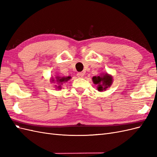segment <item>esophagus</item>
I'll list each match as a JSON object with an SVG mask.
<instances>
[{"label":"esophagus","mask_w":157,"mask_h":157,"mask_svg":"<svg viewBox=\"0 0 157 157\" xmlns=\"http://www.w3.org/2000/svg\"><path fill=\"white\" fill-rule=\"evenodd\" d=\"M77 77L78 78H82L84 77V73H77Z\"/></svg>","instance_id":"34e87169"}]
</instances>
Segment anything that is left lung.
Segmentation results:
<instances>
[{
	"label": "left lung",
	"instance_id": "obj_1",
	"mask_svg": "<svg viewBox=\"0 0 157 157\" xmlns=\"http://www.w3.org/2000/svg\"><path fill=\"white\" fill-rule=\"evenodd\" d=\"M93 82L97 84L98 91H105L113 83V77L107 73H103L99 76H95L92 78Z\"/></svg>",
	"mask_w": 157,
	"mask_h": 157
}]
</instances>
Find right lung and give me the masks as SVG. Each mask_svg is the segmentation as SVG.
<instances>
[{
    "mask_svg": "<svg viewBox=\"0 0 157 157\" xmlns=\"http://www.w3.org/2000/svg\"><path fill=\"white\" fill-rule=\"evenodd\" d=\"M71 78V77H58V76H57V77H56L55 79L54 78H52V82L54 83L56 82L58 83V86H57V85H55V86H58V88H61V85H62L63 83L65 82H67L68 80H70Z\"/></svg>",
    "mask_w": 157,
    "mask_h": 157,
    "instance_id": "add662e5",
    "label": "right lung"
}]
</instances>
